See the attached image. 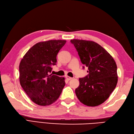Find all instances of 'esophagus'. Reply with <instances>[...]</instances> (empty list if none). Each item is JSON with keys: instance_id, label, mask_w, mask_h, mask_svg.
Instances as JSON below:
<instances>
[{"instance_id": "esophagus-1", "label": "esophagus", "mask_w": 134, "mask_h": 134, "mask_svg": "<svg viewBox=\"0 0 134 134\" xmlns=\"http://www.w3.org/2000/svg\"><path fill=\"white\" fill-rule=\"evenodd\" d=\"M65 78H66V79H67L68 81L71 80L72 78H71V77H69V76H66V77H65Z\"/></svg>"}]
</instances>
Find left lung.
<instances>
[{"label":"left lung","mask_w":134,"mask_h":134,"mask_svg":"<svg viewBox=\"0 0 134 134\" xmlns=\"http://www.w3.org/2000/svg\"><path fill=\"white\" fill-rule=\"evenodd\" d=\"M71 42L89 72L84 78H79L80 85L75 89L76 95L86 106L100 105L109 98L117 85L116 62L103 47L95 42L72 39Z\"/></svg>","instance_id":"left-lung-1"}]
</instances>
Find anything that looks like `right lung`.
I'll return each instance as SVG.
<instances>
[{"label": "right lung", "instance_id": "1", "mask_svg": "<svg viewBox=\"0 0 134 134\" xmlns=\"http://www.w3.org/2000/svg\"><path fill=\"white\" fill-rule=\"evenodd\" d=\"M66 41L41 42L28 50L19 65L20 83L34 103L49 106L56 102L65 86V78L50 74L52 65L56 64V56Z\"/></svg>", "mask_w": 134, "mask_h": 134}]
</instances>
